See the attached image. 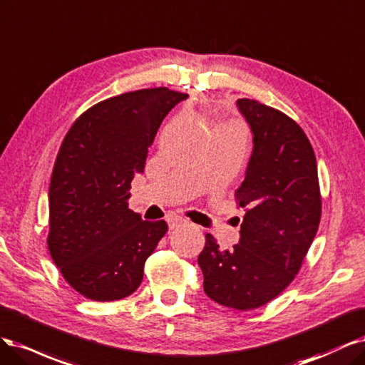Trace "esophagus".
<instances>
[{"mask_svg": "<svg viewBox=\"0 0 365 365\" xmlns=\"http://www.w3.org/2000/svg\"><path fill=\"white\" fill-rule=\"evenodd\" d=\"M167 222H168L170 229H175V227H179V226L185 225V222H187V221H186L185 218L179 217V215H168V217H167Z\"/></svg>", "mask_w": 365, "mask_h": 365, "instance_id": "obj_1", "label": "esophagus"}]
</instances>
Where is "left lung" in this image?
<instances>
[{
	"label": "left lung",
	"mask_w": 365,
	"mask_h": 365,
	"mask_svg": "<svg viewBox=\"0 0 365 365\" xmlns=\"http://www.w3.org/2000/svg\"><path fill=\"white\" fill-rule=\"evenodd\" d=\"M253 132L245 179L235 191L244 209L240 244L221 250L206 233L198 256L209 299L250 311L276 299L300 272L319 230L322 194L312 145L288 115L256 100H238Z\"/></svg>",
	"instance_id": "8db88e82"
}]
</instances>
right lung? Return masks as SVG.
Masks as SVG:
<instances>
[{
  "label": "right lung",
  "instance_id": "obj_1",
  "mask_svg": "<svg viewBox=\"0 0 365 365\" xmlns=\"http://www.w3.org/2000/svg\"><path fill=\"white\" fill-rule=\"evenodd\" d=\"M187 93L138 89L85 110L58 148L50 183L46 242L69 287L96 302L133 294L147 257L168 230L128 209L130 182L167 113Z\"/></svg>",
  "mask_w": 365,
  "mask_h": 365
}]
</instances>
